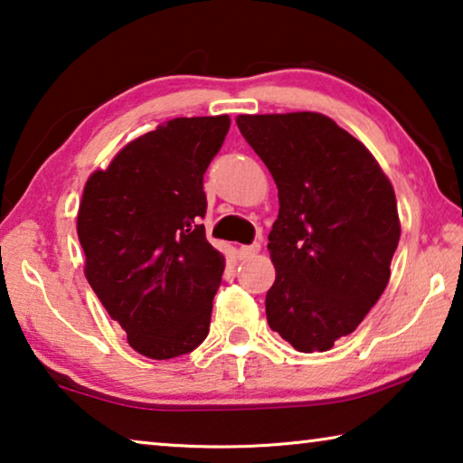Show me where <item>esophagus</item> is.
Returning <instances> with one entry per match:
<instances>
[{
    "label": "esophagus",
    "instance_id": "obj_1",
    "mask_svg": "<svg viewBox=\"0 0 463 463\" xmlns=\"http://www.w3.org/2000/svg\"><path fill=\"white\" fill-rule=\"evenodd\" d=\"M261 249V245L260 243H251V245H243V247H239V258L241 260H249V258H253L255 253H258Z\"/></svg>",
    "mask_w": 463,
    "mask_h": 463
}]
</instances>
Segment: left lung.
<instances>
[{"label": "left lung", "instance_id": "8db88e82", "mask_svg": "<svg viewBox=\"0 0 463 463\" xmlns=\"http://www.w3.org/2000/svg\"><path fill=\"white\" fill-rule=\"evenodd\" d=\"M237 126L280 200L268 237V324L298 352H326L390 282L400 241L393 187L371 152L321 113L239 115Z\"/></svg>", "mask_w": 463, "mask_h": 463}]
</instances>
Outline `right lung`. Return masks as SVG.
Returning a JSON list of instances; mask_svg holds the SVG:
<instances>
[{
    "instance_id": "obj_1",
    "label": "right lung",
    "mask_w": 463,
    "mask_h": 463,
    "mask_svg": "<svg viewBox=\"0 0 463 463\" xmlns=\"http://www.w3.org/2000/svg\"><path fill=\"white\" fill-rule=\"evenodd\" d=\"M229 115L179 117L129 142L86 181L78 239L86 278L139 354L166 361L200 346L224 255L205 239L203 173Z\"/></svg>"
}]
</instances>
